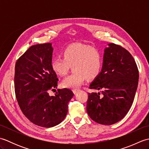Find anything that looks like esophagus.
Listing matches in <instances>:
<instances>
[{
  "mask_svg": "<svg viewBox=\"0 0 149 149\" xmlns=\"http://www.w3.org/2000/svg\"><path fill=\"white\" fill-rule=\"evenodd\" d=\"M79 91V90H78V89H74V90H73V92H74V94H76Z\"/></svg>",
  "mask_w": 149,
  "mask_h": 149,
  "instance_id": "1",
  "label": "esophagus"
}]
</instances>
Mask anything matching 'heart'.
<instances>
[{"label": "heart", "mask_w": 149, "mask_h": 149, "mask_svg": "<svg viewBox=\"0 0 149 149\" xmlns=\"http://www.w3.org/2000/svg\"><path fill=\"white\" fill-rule=\"evenodd\" d=\"M63 56L56 57L51 61V67L55 74L64 76L74 65V73L65 78L63 87L76 89L83 84L86 77L93 79L100 73L103 57L100 50L83 43H73L63 50Z\"/></svg>", "instance_id": "obj_1"}]
</instances>
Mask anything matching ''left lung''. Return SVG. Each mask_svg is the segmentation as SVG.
<instances>
[{
  "instance_id": "left-lung-1",
  "label": "left lung",
  "mask_w": 149,
  "mask_h": 149,
  "mask_svg": "<svg viewBox=\"0 0 149 149\" xmlns=\"http://www.w3.org/2000/svg\"><path fill=\"white\" fill-rule=\"evenodd\" d=\"M139 72L133 57L125 49L115 43L104 49L102 70L90 85L86 110L93 121L112 125L121 120L133 102Z\"/></svg>"
}]
</instances>
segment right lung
Segmentation results:
<instances>
[{
    "label": "right lung",
    "mask_w": 149,
    "mask_h": 149,
    "mask_svg": "<svg viewBox=\"0 0 149 149\" xmlns=\"http://www.w3.org/2000/svg\"><path fill=\"white\" fill-rule=\"evenodd\" d=\"M52 52L50 43L31 46L18 58L15 68L18 105L31 122L43 127H54L65 119L68 103L74 96L67 88L49 95L50 90L57 88L58 81L51 67Z\"/></svg>",
    "instance_id": "add662e5"
}]
</instances>
